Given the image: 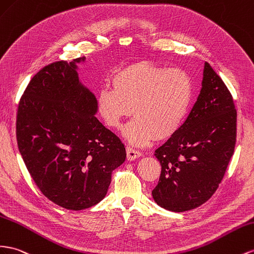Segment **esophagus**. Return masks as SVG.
<instances>
[{"instance_id":"34e87169","label":"esophagus","mask_w":254,"mask_h":254,"mask_svg":"<svg viewBox=\"0 0 254 254\" xmlns=\"http://www.w3.org/2000/svg\"><path fill=\"white\" fill-rule=\"evenodd\" d=\"M126 152H127V159L128 160H134V159H136V158H139V157H141V153L139 152V150H135V149H133V148H131V147H127L126 148Z\"/></svg>"}]
</instances>
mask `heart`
Here are the masks:
<instances>
[{
    "label": "heart",
    "instance_id": "heart-1",
    "mask_svg": "<svg viewBox=\"0 0 254 254\" xmlns=\"http://www.w3.org/2000/svg\"><path fill=\"white\" fill-rule=\"evenodd\" d=\"M111 82L113 90L102 88L97 95L99 115L109 127L119 129L132 114L124 135L133 145L168 140L183 126L192 99V81L181 68L141 61L116 71Z\"/></svg>",
    "mask_w": 254,
    "mask_h": 254
}]
</instances>
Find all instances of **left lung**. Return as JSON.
<instances>
[{"label":"left lung","mask_w":254,"mask_h":254,"mask_svg":"<svg viewBox=\"0 0 254 254\" xmlns=\"http://www.w3.org/2000/svg\"><path fill=\"white\" fill-rule=\"evenodd\" d=\"M236 118L227 85L205 62L192 110L177 133L155 150L161 174L152 194L159 206L186 211L215 193L234 153Z\"/></svg>","instance_id":"8db88e82"}]
</instances>
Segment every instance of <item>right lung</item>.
Masks as SVG:
<instances>
[{"instance_id": "obj_1", "label": "right lung", "mask_w": 254, "mask_h": 254, "mask_svg": "<svg viewBox=\"0 0 254 254\" xmlns=\"http://www.w3.org/2000/svg\"><path fill=\"white\" fill-rule=\"evenodd\" d=\"M54 62L32 78L20 99L19 152L43 194L81 210L107 194L113 170L126 159L118 135L97 120V99L81 83L77 63Z\"/></svg>"}]
</instances>
